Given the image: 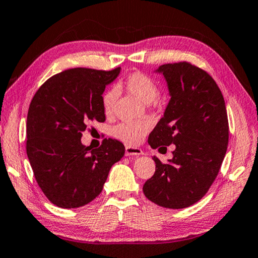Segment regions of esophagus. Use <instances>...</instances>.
<instances>
[{"instance_id": "34e87169", "label": "esophagus", "mask_w": 258, "mask_h": 258, "mask_svg": "<svg viewBox=\"0 0 258 258\" xmlns=\"http://www.w3.org/2000/svg\"><path fill=\"white\" fill-rule=\"evenodd\" d=\"M125 155L126 156H139V155H144V151H142L140 148H137V147L126 146Z\"/></svg>"}]
</instances>
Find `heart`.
Instances as JSON below:
<instances>
[{
    "label": "heart",
    "instance_id": "b5f03b06",
    "mask_svg": "<svg viewBox=\"0 0 258 258\" xmlns=\"http://www.w3.org/2000/svg\"><path fill=\"white\" fill-rule=\"evenodd\" d=\"M124 86L130 93L144 102L153 101L158 95V86L153 78L144 72L137 71L126 77ZM117 89L109 88L102 96V107L105 114H111L117 101ZM151 124L148 120L125 121L114 127V137L127 145H138L149 132Z\"/></svg>",
    "mask_w": 258,
    "mask_h": 258
}]
</instances>
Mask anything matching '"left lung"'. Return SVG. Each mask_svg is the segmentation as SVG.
I'll return each instance as SVG.
<instances>
[{"mask_svg":"<svg viewBox=\"0 0 258 258\" xmlns=\"http://www.w3.org/2000/svg\"><path fill=\"white\" fill-rule=\"evenodd\" d=\"M157 72L165 77L171 100L148 144L175 149L169 163L153 157L156 170L144 193L158 206L182 209L200 201L219 172L228 144L226 107L218 85L201 68L178 62Z\"/></svg>","mask_w":258,"mask_h":258,"instance_id":"8db88e82","label":"left lung"}]
</instances>
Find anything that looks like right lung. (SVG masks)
Here are the masks:
<instances>
[{
	"mask_svg": "<svg viewBox=\"0 0 258 258\" xmlns=\"http://www.w3.org/2000/svg\"><path fill=\"white\" fill-rule=\"evenodd\" d=\"M119 72L69 69L49 78L31 101L27 157L41 190L57 207L72 209L93 201L124 156V145L114 139L92 150L80 141L89 122L105 120L102 94Z\"/></svg>",
	"mask_w": 258,
	"mask_h": 258,
	"instance_id": "add662e5",
	"label": "right lung"
}]
</instances>
